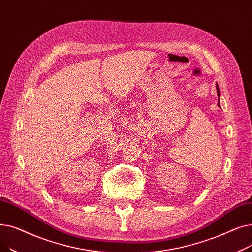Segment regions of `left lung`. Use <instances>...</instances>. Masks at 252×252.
<instances>
[{
  "label": "left lung",
  "instance_id": "obj_1",
  "mask_svg": "<svg viewBox=\"0 0 252 252\" xmlns=\"http://www.w3.org/2000/svg\"><path fill=\"white\" fill-rule=\"evenodd\" d=\"M216 88H217V92H218V99H219V101H218V106L220 107V89H219L218 84H216Z\"/></svg>",
  "mask_w": 252,
  "mask_h": 252
}]
</instances>
